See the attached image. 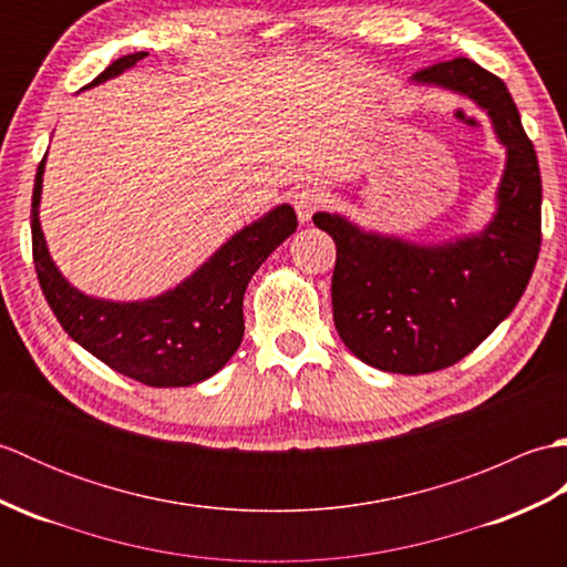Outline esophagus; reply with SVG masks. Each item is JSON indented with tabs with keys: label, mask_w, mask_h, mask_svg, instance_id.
<instances>
[{
	"label": "esophagus",
	"mask_w": 567,
	"mask_h": 567,
	"mask_svg": "<svg viewBox=\"0 0 567 567\" xmlns=\"http://www.w3.org/2000/svg\"><path fill=\"white\" fill-rule=\"evenodd\" d=\"M323 204V195L315 187H302L295 195V212H297V219L307 224L315 212Z\"/></svg>",
	"instance_id": "esophagus-1"
}]
</instances>
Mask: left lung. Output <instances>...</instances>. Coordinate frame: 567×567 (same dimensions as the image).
Returning <instances> with one entry per match:
<instances>
[{
	"mask_svg": "<svg viewBox=\"0 0 567 567\" xmlns=\"http://www.w3.org/2000/svg\"><path fill=\"white\" fill-rule=\"evenodd\" d=\"M412 82L485 110L507 163L492 221L443 244H412L341 214H315L336 244V331L363 363L400 375L443 370L473 353L522 299L540 248L538 161L507 84L467 58L419 70Z\"/></svg>",
	"mask_w": 567,
	"mask_h": 567,
	"instance_id": "1",
	"label": "left lung"
}]
</instances>
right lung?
<instances>
[{
    "label": "right lung",
    "instance_id": "right-lung-1",
    "mask_svg": "<svg viewBox=\"0 0 567 567\" xmlns=\"http://www.w3.org/2000/svg\"><path fill=\"white\" fill-rule=\"evenodd\" d=\"M146 55L141 51L114 60L82 90L122 75ZM43 167L45 158L35 173L31 199L33 265L45 302L70 339L148 388H187L216 375L244 341V295L250 277L295 234L297 216L290 204L240 228L173 290L138 302H112L72 287L48 252L39 221Z\"/></svg>",
    "mask_w": 567,
    "mask_h": 567
}]
</instances>
